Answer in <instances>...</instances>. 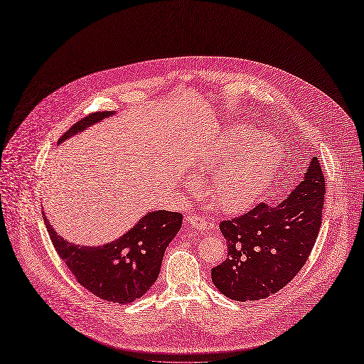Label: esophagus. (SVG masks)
Listing matches in <instances>:
<instances>
[{"label": "esophagus", "instance_id": "1", "mask_svg": "<svg viewBox=\"0 0 364 364\" xmlns=\"http://www.w3.org/2000/svg\"><path fill=\"white\" fill-rule=\"evenodd\" d=\"M186 223L198 232H205L208 229V221L200 215H190L186 218Z\"/></svg>", "mask_w": 364, "mask_h": 364}]
</instances>
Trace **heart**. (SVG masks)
I'll use <instances>...</instances> for the list:
<instances>
[{"label":"heart","instance_id":"b5f03b06","mask_svg":"<svg viewBox=\"0 0 364 364\" xmlns=\"http://www.w3.org/2000/svg\"><path fill=\"white\" fill-rule=\"evenodd\" d=\"M283 162L282 143L257 134L248 124H233L210 143L196 161L198 176H209L208 197L223 210L252 206L267 190Z\"/></svg>","mask_w":364,"mask_h":364}]
</instances>
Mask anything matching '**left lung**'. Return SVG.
I'll use <instances>...</instances> for the list:
<instances>
[{
    "label": "left lung",
    "instance_id": "8db88e82",
    "mask_svg": "<svg viewBox=\"0 0 364 364\" xmlns=\"http://www.w3.org/2000/svg\"><path fill=\"white\" fill-rule=\"evenodd\" d=\"M325 178L313 156L303 181L279 205L259 203L223 220L228 257L210 277L235 301H257L289 283L310 256L322 223Z\"/></svg>",
    "mask_w": 364,
    "mask_h": 364
}]
</instances>
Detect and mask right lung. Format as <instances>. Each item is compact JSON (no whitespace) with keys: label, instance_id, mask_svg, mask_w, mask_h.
<instances>
[{"label":"right lung","instance_id":"right-lung-1","mask_svg":"<svg viewBox=\"0 0 364 364\" xmlns=\"http://www.w3.org/2000/svg\"><path fill=\"white\" fill-rule=\"evenodd\" d=\"M114 114L97 111L85 116L61 135L58 143ZM58 256L77 282L104 301L127 304L143 296L156 282L166 248L182 225L181 212H149L119 240L102 247H84L57 235L43 215Z\"/></svg>","mask_w":364,"mask_h":364}]
</instances>
